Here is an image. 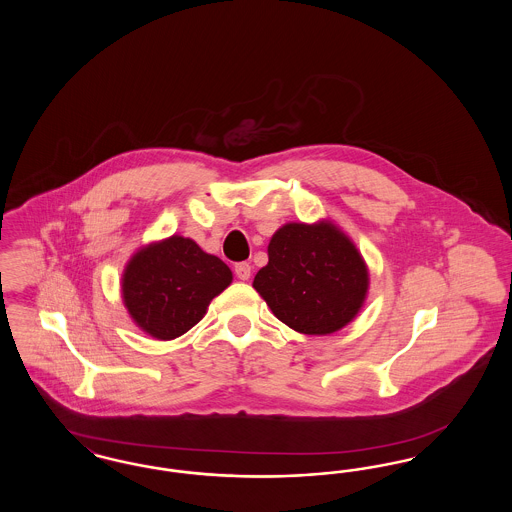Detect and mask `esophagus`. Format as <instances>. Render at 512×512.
Listing matches in <instances>:
<instances>
[{
	"instance_id": "esophagus-1",
	"label": "esophagus",
	"mask_w": 512,
	"mask_h": 512,
	"mask_svg": "<svg viewBox=\"0 0 512 512\" xmlns=\"http://www.w3.org/2000/svg\"><path fill=\"white\" fill-rule=\"evenodd\" d=\"M234 272H236V276H238L240 280H249V276H251V265H249V263H238V265L234 267Z\"/></svg>"
}]
</instances>
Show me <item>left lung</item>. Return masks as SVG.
I'll list each match as a JSON object with an SVG mask.
<instances>
[{
	"instance_id": "obj_1",
	"label": "left lung",
	"mask_w": 512,
	"mask_h": 512,
	"mask_svg": "<svg viewBox=\"0 0 512 512\" xmlns=\"http://www.w3.org/2000/svg\"><path fill=\"white\" fill-rule=\"evenodd\" d=\"M253 288L274 317L309 336L334 334L361 311L368 268L355 244L330 220L288 222L268 244L267 267Z\"/></svg>"
}]
</instances>
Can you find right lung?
Listing matches in <instances>:
<instances>
[{
	"mask_svg": "<svg viewBox=\"0 0 512 512\" xmlns=\"http://www.w3.org/2000/svg\"><path fill=\"white\" fill-rule=\"evenodd\" d=\"M232 282V270L190 238L142 247L122 274V301L132 320L157 340L186 334Z\"/></svg>",
	"mask_w": 512,
	"mask_h": 512,
	"instance_id": "1",
	"label": "right lung"
}]
</instances>
